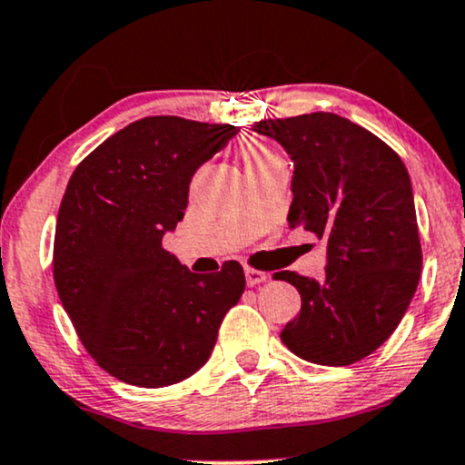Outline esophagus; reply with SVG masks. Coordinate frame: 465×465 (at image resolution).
<instances>
[{"label": "esophagus", "mask_w": 465, "mask_h": 465, "mask_svg": "<svg viewBox=\"0 0 465 465\" xmlns=\"http://www.w3.org/2000/svg\"><path fill=\"white\" fill-rule=\"evenodd\" d=\"M244 277H247V286H257V283H264L268 275L262 271H255V268H244Z\"/></svg>", "instance_id": "34e87169"}]
</instances>
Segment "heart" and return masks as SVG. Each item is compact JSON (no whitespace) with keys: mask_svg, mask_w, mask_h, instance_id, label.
<instances>
[{"mask_svg":"<svg viewBox=\"0 0 465 465\" xmlns=\"http://www.w3.org/2000/svg\"><path fill=\"white\" fill-rule=\"evenodd\" d=\"M240 160H242L244 171L253 173L272 164V162H279L282 158L266 143L257 141V138H247V141L240 144Z\"/></svg>","mask_w":465,"mask_h":465,"instance_id":"1","label":"heart"}]
</instances>
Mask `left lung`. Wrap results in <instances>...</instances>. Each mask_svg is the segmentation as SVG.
Wrapping results in <instances>:
<instances>
[{
    "mask_svg": "<svg viewBox=\"0 0 465 465\" xmlns=\"http://www.w3.org/2000/svg\"><path fill=\"white\" fill-rule=\"evenodd\" d=\"M253 130L294 162L290 229L327 242L321 282L275 272L301 294L282 342L321 366L360 361L394 333L420 279L410 173L381 138L331 112L260 121Z\"/></svg>",
    "mask_w": 465,
    "mask_h": 465,
    "instance_id": "1",
    "label": "left lung"
}]
</instances>
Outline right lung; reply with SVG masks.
<instances>
[{
	"mask_svg": "<svg viewBox=\"0 0 465 465\" xmlns=\"http://www.w3.org/2000/svg\"><path fill=\"white\" fill-rule=\"evenodd\" d=\"M238 132L147 116L99 144L69 179L54 240L55 290L82 344L119 381L164 388L197 372L244 292L238 262L197 275L162 249L188 208L194 173Z\"/></svg>",
	"mask_w": 465,
	"mask_h": 465,
	"instance_id": "1",
	"label": "right lung"
}]
</instances>
